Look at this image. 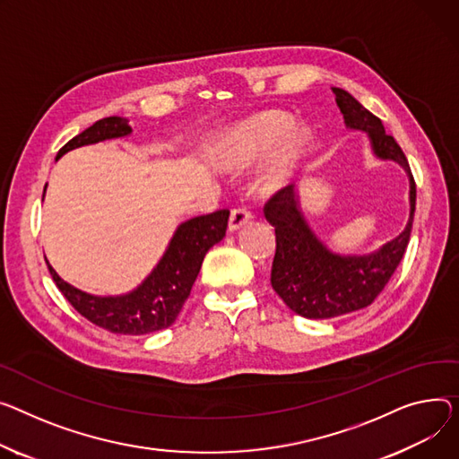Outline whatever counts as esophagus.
Segmentation results:
<instances>
[{"label":"esophagus","instance_id":"34e87169","mask_svg":"<svg viewBox=\"0 0 459 459\" xmlns=\"http://www.w3.org/2000/svg\"><path fill=\"white\" fill-rule=\"evenodd\" d=\"M253 220V213L249 208L246 206H238L230 212V220H229V229L230 230H238L246 223H249Z\"/></svg>","mask_w":459,"mask_h":459}]
</instances>
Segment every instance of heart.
<instances>
[{"label":"heart","mask_w":459,"mask_h":459,"mask_svg":"<svg viewBox=\"0 0 459 459\" xmlns=\"http://www.w3.org/2000/svg\"><path fill=\"white\" fill-rule=\"evenodd\" d=\"M291 117L282 114H265L249 121L246 126H241L230 136L227 145L229 164L246 166L264 157L265 152H269L274 147V143L291 129ZM307 134L295 133L288 145L284 147V151L281 152L277 164L269 171L267 185H279V182H282L291 171V168L297 164V160L302 157V152L307 151Z\"/></svg>","instance_id":"1"}]
</instances>
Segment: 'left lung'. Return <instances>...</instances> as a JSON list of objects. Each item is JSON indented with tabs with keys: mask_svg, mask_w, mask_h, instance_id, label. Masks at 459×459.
<instances>
[{
	"mask_svg": "<svg viewBox=\"0 0 459 459\" xmlns=\"http://www.w3.org/2000/svg\"><path fill=\"white\" fill-rule=\"evenodd\" d=\"M332 90L345 124L352 129L368 131L377 155L396 160L408 171L411 212L404 232L378 253L369 256H338L332 255L304 223L293 186H284L269 197L264 213L274 227L277 238L271 286L290 310L308 319L338 317L373 304L406 253L415 213V180L401 145L385 133L382 121L359 105L349 91L342 88Z\"/></svg>",
	"mask_w": 459,
	"mask_h": 459,
	"instance_id": "obj_1",
	"label": "left lung"
}]
</instances>
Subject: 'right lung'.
<instances>
[{"instance_id":"obj_1","label":"right lung","mask_w":459,"mask_h":459,"mask_svg":"<svg viewBox=\"0 0 459 459\" xmlns=\"http://www.w3.org/2000/svg\"><path fill=\"white\" fill-rule=\"evenodd\" d=\"M129 133L131 127L126 117H103L60 147L56 159L63 157L70 149L96 143L107 138L126 136ZM229 216L230 210L225 208L182 223L155 271L149 274L147 281L136 291L124 297L88 295L65 282L49 265V262L46 264L60 293L66 297V300L84 319L112 333H151L171 326L178 317L186 299L190 297L204 255L212 246L221 241L227 232Z\"/></svg>"}]
</instances>
